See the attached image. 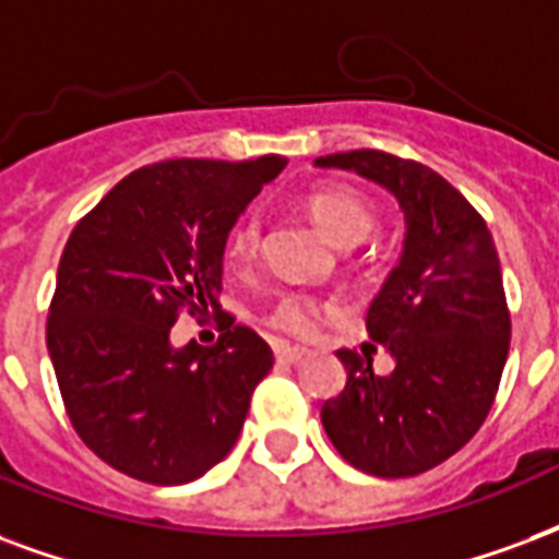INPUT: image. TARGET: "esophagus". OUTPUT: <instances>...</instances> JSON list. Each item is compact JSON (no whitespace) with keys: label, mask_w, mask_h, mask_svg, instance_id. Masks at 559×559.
<instances>
[{"label":"esophagus","mask_w":559,"mask_h":559,"mask_svg":"<svg viewBox=\"0 0 559 559\" xmlns=\"http://www.w3.org/2000/svg\"><path fill=\"white\" fill-rule=\"evenodd\" d=\"M305 355H308V349H299V346H287V343H278V346H275V361L284 364V367L299 364Z\"/></svg>","instance_id":"esophagus-1"}]
</instances>
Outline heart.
Segmentation results:
<instances>
[{
  "label": "heart",
  "instance_id": "b5f03b06",
  "mask_svg": "<svg viewBox=\"0 0 559 559\" xmlns=\"http://www.w3.org/2000/svg\"><path fill=\"white\" fill-rule=\"evenodd\" d=\"M308 210H311L313 222L325 230V237L341 248L358 246L361 239L373 234L376 222H379L373 204L346 186L317 189L308 198ZM260 246H263V222H260L258 213L239 216L225 242L230 266H254V260L260 258ZM266 322L272 329L293 334V337H308L320 322V305L305 293H284L269 305Z\"/></svg>",
  "mask_w": 559,
  "mask_h": 559
}]
</instances>
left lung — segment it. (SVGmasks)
Wrapping results in <instances>:
<instances>
[{"label":"left lung","mask_w":559,"mask_h":559,"mask_svg":"<svg viewBox=\"0 0 559 559\" xmlns=\"http://www.w3.org/2000/svg\"><path fill=\"white\" fill-rule=\"evenodd\" d=\"M391 189L406 213L400 266L367 311V332L394 373L341 349L346 388L325 400L322 427L353 468L415 477L468 444L489 417L510 353V308L486 218L456 186L384 151L320 156Z\"/></svg>","instance_id":"obj_1"}]
</instances>
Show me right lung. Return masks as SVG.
<instances>
[{
    "label": "right lung",
    "instance_id": "right-lung-1",
    "mask_svg": "<svg viewBox=\"0 0 559 559\" xmlns=\"http://www.w3.org/2000/svg\"><path fill=\"white\" fill-rule=\"evenodd\" d=\"M284 156L165 159L135 168L76 222L49 301L47 349L76 436L153 486L192 483L237 444L272 370L254 329L171 349L180 313L218 311L230 227Z\"/></svg>",
    "mask_w": 559,
    "mask_h": 559
}]
</instances>
